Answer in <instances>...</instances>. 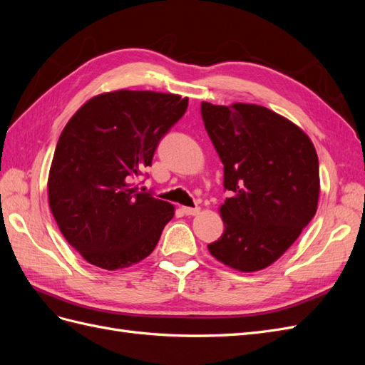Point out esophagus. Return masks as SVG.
Masks as SVG:
<instances>
[{"label":"esophagus","mask_w":365,"mask_h":365,"mask_svg":"<svg viewBox=\"0 0 365 365\" xmlns=\"http://www.w3.org/2000/svg\"><path fill=\"white\" fill-rule=\"evenodd\" d=\"M181 210L184 212V215H187V216H195V215L201 212L200 207H182Z\"/></svg>","instance_id":"obj_1"}]
</instances>
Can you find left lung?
<instances>
[{
	"label": "left lung",
	"instance_id": "1",
	"mask_svg": "<svg viewBox=\"0 0 365 365\" xmlns=\"http://www.w3.org/2000/svg\"><path fill=\"white\" fill-rule=\"evenodd\" d=\"M201 114L231 193L219 208L224 235L208 251L233 269L260 271L277 260L315 216L317 150L300 128L264 106L202 102Z\"/></svg>",
	"mask_w": 365,
	"mask_h": 365
}]
</instances>
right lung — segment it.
I'll return each instance as SVG.
<instances>
[{"mask_svg":"<svg viewBox=\"0 0 365 365\" xmlns=\"http://www.w3.org/2000/svg\"><path fill=\"white\" fill-rule=\"evenodd\" d=\"M187 105L178 94L118 90L90 98L63 128L48 204L61 233L88 263L128 268L157 247L175 208L134 181Z\"/></svg>","mask_w":365,"mask_h":365,"instance_id":"add662e5","label":"right lung"}]
</instances>
